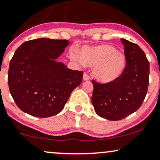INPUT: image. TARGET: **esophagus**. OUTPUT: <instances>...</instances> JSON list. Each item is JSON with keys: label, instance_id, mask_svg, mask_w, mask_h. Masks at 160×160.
<instances>
[{"label": "esophagus", "instance_id": "1", "mask_svg": "<svg viewBox=\"0 0 160 160\" xmlns=\"http://www.w3.org/2000/svg\"><path fill=\"white\" fill-rule=\"evenodd\" d=\"M89 78H89V76H88V74L85 72V73L83 74V80H89Z\"/></svg>", "mask_w": 160, "mask_h": 160}]
</instances>
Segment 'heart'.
I'll return each mask as SVG.
<instances>
[{
	"label": "heart",
	"mask_w": 160,
	"mask_h": 160,
	"mask_svg": "<svg viewBox=\"0 0 160 160\" xmlns=\"http://www.w3.org/2000/svg\"><path fill=\"white\" fill-rule=\"evenodd\" d=\"M71 60L80 65L93 66L92 74L102 82H112L120 78L127 66V59L114 46H86L80 53L71 52Z\"/></svg>",
	"instance_id": "obj_1"
}]
</instances>
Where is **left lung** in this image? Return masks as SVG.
I'll return each instance as SVG.
<instances>
[{"label": "left lung", "mask_w": 160, "mask_h": 160, "mask_svg": "<svg viewBox=\"0 0 160 160\" xmlns=\"http://www.w3.org/2000/svg\"><path fill=\"white\" fill-rule=\"evenodd\" d=\"M124 45L127 66L124 73L114 82L100 83L92 80V102L99 116L109 120H120L142 106L148 92L150 65L138 45L121 39Z\"/></svg>", "instance_id": "8db88e82"}]
</instances>
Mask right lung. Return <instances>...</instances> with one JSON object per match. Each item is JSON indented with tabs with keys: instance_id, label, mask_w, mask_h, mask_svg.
I'll return each instance as SVG.
<instances>
[{
	"instance_id": "add662e5",
	"label": "right lung",
	"mask_w": 160,
	"mask_h": 160,
	"mask_svg": "<svg viewBox=\"0 0 160 160\" xmlns=\"http://www.w3.org/2000/svg\"><path fill=\"white\" fill-rule=\"evenodd\" d=\"M68 43L67 40L39 38L17 48L9 63L8 84L14 101L23 112L37 117L54 116L81 83L82 72L55 61Z\"/></svg>"
}]
</instances>
